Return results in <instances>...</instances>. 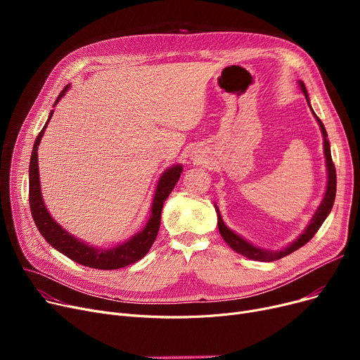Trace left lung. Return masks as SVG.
I'll return each instance as SVG.
<instances>
[{
    "label": "left lung",
    "instance_id": "8db88e82",
    "mask_svg": "<svg viewBox=\"0 0 360 360\" xmlns=\"http://www.w3.org/2000/svg\"><path fill=\"white\" fill-rule=\"evenodd\" d=\"M299 86H300V90L302 93L305 94L307 98V102L309 105V96H308V91H307V87L305 84L299 82ZM311 108V105H309ZM312 110V108H311ZM314 117L319 125V129H321V134H323V139H324V156H326V166H327V188H326V193H324V198L323 201H321V204L318 205V209L315 210L314 216L311 217L309 223L307 224V228L304 229V232H302L293 242H290L288 247H285L283 250H277V251H271V250H264V248H259V247H255L254 243H251L250 240H247L245 238H242L240 235H238L236 232H233L231 228H228V226L224 224L221 216H220V212H219V207L214 204V209H216V213H217V226H219V231H220V235L221 238L226 240V243L229 245V247L236 251L238 254L247 257L250 259H255V261H276V259H280L283 257H286L289 254H292L293 251L299 250L300 247H304L305 243H308L314 235L318 232V229L321 228V224L324 223V220L327 219V216L330 214L331 209H333V204H334V198H335V188H337V178H335V167H334V163H333V159H331V150H330V141H328V136H327V131H326V127L324 124L321 122V120L315 115V112L312 110Z\"/></svg>",
    "mask_w": 360,
    "mask_h": 360
}]
</instances>
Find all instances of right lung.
<instances>
[{"label":"right lung","instance_id":"obj_1","mask_svg":"<svg viewBox=\"0 0 360 360\" xmlns=\"http://www.w3.org/2000/svg\"><path fill=\"white\" fill-rule=\"evenodd\" d=\"M68 89H70V84H67L64 90L58 94V98H56L53 106H56V103L61 101V98L68 91ZM52 115H53V110L49 112L46 124L33 144L30 165H29V204H30L32 217L34 220L37 231L41 232V235L45 238V240L51 245L52 248L63 252L70 259L79 262L86 267L98 269V270H117L141 259L148 252L153 242L156 240L159 226H160L163 202L175 188V184L178 182L182 174V165H172L160 175L155 190L153 202H151L148 220L140 232L132 235L129 239H127L122 243L113 245L110 248L93 247V245L86 243L84 240L75 238L74 235L68 233L64 228H61V226L56 223L49 214L42 198L39 166H37V146L41 144L44 132Z\"/></svg>","mask_w":360,"mask_h":360}]
</instances>
